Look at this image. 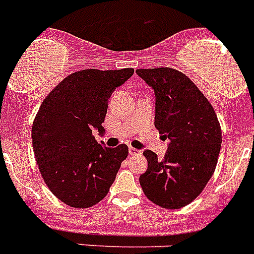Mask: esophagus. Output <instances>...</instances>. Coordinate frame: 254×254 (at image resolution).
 <instances>
[{
  "label": "esophagus",
  "instance_id": "34e87169",
  "mask_svg": "<svg viewBox=\"0 0 254 254\" xmlns=\"http://www.w3.org/2000/svg\"><path fill=\"white\" fill-rule=\"evenodd\" d=\"M128 151H129V155H132V156L141 155V151L137 150V148H134V147H129Z\"/></svg>",
  "mask_w": 254,
  "mask_h": 254
}]
</instances>
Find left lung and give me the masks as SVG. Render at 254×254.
<instances>
[{"label":"left lung","instance_id":"8db88e82","mask_svg":"<svg viewBox=\"0 0 254 254\" xmlns=\"http://www.w3.org/2000/svg\"><path fill=\"white\" fill-rule=\"evenodd\" d=\"M156 95L155 127L170 139L162 160L150 150L143 194L165 209L190 204L203 191L217 166L222 128L217 113L189 76L173 68L137 69Z\"/></svg>","mask_w":254,"mask_h":254}]
</instances>
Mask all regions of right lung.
Here are the masks:
<instances>
[{
    "instance_id": "1",
    "label": "right lung",
    "mask_w": 254,
    "mask_h": 254,
    "mask_svg": "<svg viewBox=\"0 0 254 254\" xmlns=\"http://www.w3.org/2000/svg\"><path fill=\"white\" fill-rule=\"evenodd\" d=\"M133 71L83 69L71 73L37 111L31 138L39 171L50 191L71 208L99 203L128 156L127 145L106 147L95 141L92 131H103L108 99Z\"/></svg>"
}]
</instances>
